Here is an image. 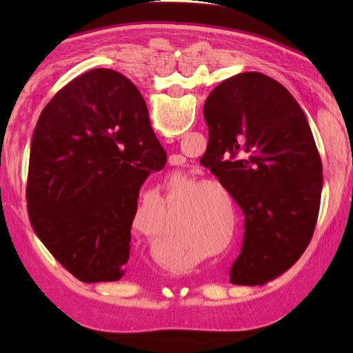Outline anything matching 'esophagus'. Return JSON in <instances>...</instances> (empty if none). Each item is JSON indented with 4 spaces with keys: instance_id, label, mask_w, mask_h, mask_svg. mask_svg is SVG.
Returning a JSON list of instances; mask_svg holds the SVG:
<instances>
[{
    "instance_id": "esophagus-1",
    "label": "esophagus",
    "mask_w": 353,
    "mask_h": 353,
    "mask_svg": "<svg viewBox=\"0 0 353 353\" xmlns=\"http://www.w3.org/2000/svg\"><path fill=\"white\" fill-rule=\"evenodd\" d=\"M183 161H185V157L182 154L170 156V163H172V165H181Z\"/></svg>"
}]
</instances>
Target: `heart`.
Wrapping results in <instances>:
<instances>
[{
    "label": "heart",
    "instance_id": "b5f03b06",
    "mask_svg": "<svg viewBox=\"0 0 353 353\" xmlns=\"http://www.w3.org/2000/svg\"><path fill=\"white\" fill-rule=\"evenodd\" d=\"M208 185H212V186H220V183H215V182H206V183H199L194 186V188H191V192H199L203 186H208ZM162 190L161 188H152L148 190L147 194H159ZM221 219H219V215H216L214 211H211V206H209V212L206 215H203V219L200 220V228H201V232L206 235H216L219 234V229L221 226Z\"/></svg>",
    "mask_w": 353,
    "mask_h": 353
}]
</instances>
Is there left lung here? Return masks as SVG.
Instances as JSON below:
<instances>
[{
	"label": "left lung",
	"instance_id": "left-lung-1",
	"mask_svg": "<svg viewBox=\"0 0 353 353\" xmlns=\"http://www.w3.org/2000/svg\"><path fill=\"white\" fill-rule=\"evenodd\" d=\"M203 115V165L244 212L230 282L265 283L302 256L316 229L323 183L316 141L294 97L261 72L221 81Z\"/></svg>",
	"mask_w": 353,
	"mask_h": 353
}]
</instances>
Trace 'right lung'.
<instances>
[{
	"label": "right lung",
	"mask_w": 353,
	"mask_h": 353,
	"mask_svg": "<svg viewBox=\"0 0 353 353\" xmlns=\"http://www.w3.org/2000/svg\"><path fill=\"white\" fill-rule=\"evenodd\" d=\"M165 162L138 88L106 68L81 74L33 133L27 209L36 235L79 281H119L141 185Z\"/></svg>",
	"instance_id": "1"
}]
</instances>
